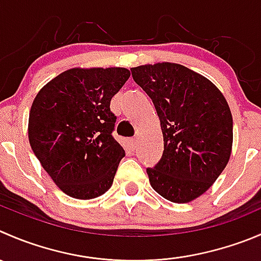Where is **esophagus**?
<instances>
[{"mask_svg":"<svg viewBox=\"0 0 261 261\" xmlns=\"http://www.w3.org/2000/svg\"><path fill=\"white\" fill-rule=\"evenodd\" d=\"M138 144H139L138 139H136V138L130 139V146H131V149H136V146H138Z\"/></svg>","mask_w":261,"mask_h":261,"instance_id":"obj_1","label":"esophagus"}]
</instances>
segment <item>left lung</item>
<instances>
[{
  "label": "left lung",
  "mask_w": 261,
  "mask_h": 261,
  "mask_svg": "<svg viewBox=\"0 0 261 261\" xmlns=\"http://www.w3.org/2000/svg\"><path fill=\"white\" fill-rule=\"evenodd\" d=\"M161 120L164 150L146 168L151 187L173 203L203 195L229 161L233 121L226 98L206 77L177 63L131 69Z\"/></svg>",
  "instance_id": "8db88e82"
}]
</instances>
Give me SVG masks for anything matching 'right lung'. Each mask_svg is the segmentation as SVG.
<instances>
[{
  "label": "right lung",
  "mask_w": 261,
  "mask_h": 261,
  "mask_svg": "<svg viewBox=\"0 0 261 261\" xmlns=\"http://www.w3.org/2000/svg\"><path fill=\"white\" fill-rule=\"evenodd\" d=\"M130 77L122 67L71 69L40 89L29 113V143L50 178L71 198L112 186L125 150L112 133L111 99Z\"/></svg>",
  "instance_id": "obj_1"
}]
</instances>
